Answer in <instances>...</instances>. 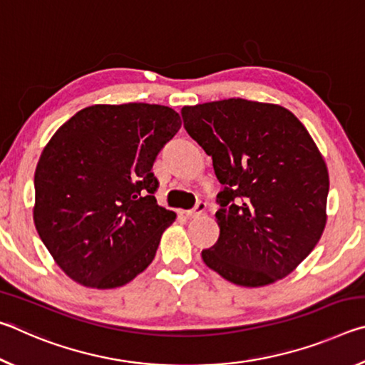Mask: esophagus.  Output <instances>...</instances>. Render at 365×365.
Masks as SVG:
<instances>
[{"label":"esophagus","instance_id":"esophagus-1","mask_svg":"<svg viewBox=\"0 0 365 365\" xmlns=\"http://www.w3.org/2000/svg\"><path fill=\"white\" fill-rule=\"evenodd\" d=\"M206 211V205L205 202H197V205L193 207V209H190V211H185L183 214L187 215V217H190V219H195V217H200V215Z\"/></svg>","mask_w":365,"mask_h":365}]
</instances>
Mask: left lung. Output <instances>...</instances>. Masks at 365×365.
Instances as JSON below:
<instances>
[{"mask_svg": "<svg viewBox=\"0 0 365 365\" xmlns=\"http://www.w3.org/2000/svg\"><path fill=\"white\" fill-rule=\"evenodd\" d=\"M182 117L224 185L219 240L202 261L240 287L292 274L327 224L329 169L307 128L287 108L242 98L183 106Z\"/></svg>", "mask_w": 365, "mask_h": 365, "instance_id": "obj_1", "label": "left lung"}]
</instances>
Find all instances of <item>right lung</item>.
<instances>
[{
	"instance_id": "1",
	"label": "right lung",
	"mask_w": 365,
	"mask_h": 365,
	"mask_svg": "<svg viewBox=\"0 0 365 365\" xmlns=\"http://www.w3.org/2000/svg\"><path fill=\"white\" fill-rule=\"evenodd\" d=\"M182 120L160 104H95L61 125L35 169L34 224L54 262L80 285H127L174 224L151 172Z\"/></svg>"
}]
</instances>
